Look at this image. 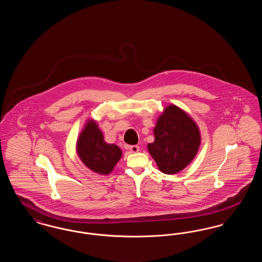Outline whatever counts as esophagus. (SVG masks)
<instances>
[{
    "instance_id": "1",
    "label": "esophagus",
    "mask_w": 262,
    "mask_h": 262,
    "mask_svg": "<svg viewBox=\"0 0 262 262\" xmlns=\"http://www.w3.org/2000/svg\"><path fill=\"white\" fill-rule=\"evenodd\" d=\"M126 148L128 150H130V151L134 152V153H137V152L139 151V146H138V145H129V146H127Z\"/></svg>"
}]
</instances>
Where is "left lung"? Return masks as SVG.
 <instances>
[{
  "label": "left lung",
  "instance_id": "8db88e82",
  "mask_svg": "<svg viewBox=\"0 0 262 262\" xmlns=\"http://www.w3.org/2000/svg\"><path fill=\"white\" fill-rule=\"evenodd\" d=\"M153 132L155 140L147 147L164 174H176L185 169L200 148L199 126L174 105L165 108Z\"/></svg>",
  "mask_w": 262,
  "mask_h": 262
}]
</instances>
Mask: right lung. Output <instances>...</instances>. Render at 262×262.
Masks as SVG:
<instances>
[{
    "label": "right lung",
    "mask_w": 262,
    "mask_h": 262,
    "mask_svg": "<svg viewBox=\"0 0 262 262\" xmlns=\"http://www.w3.org/2000/svg\"><path fill=\"white\" fill-rule=\"evenodd\" d=\"M76 150L83 164L98 174H110L122 157V150L105 142L103 134L92 120L88 121L79 135Z\"/></svg>",
    "instance_id": "1"
}]
</instances>
